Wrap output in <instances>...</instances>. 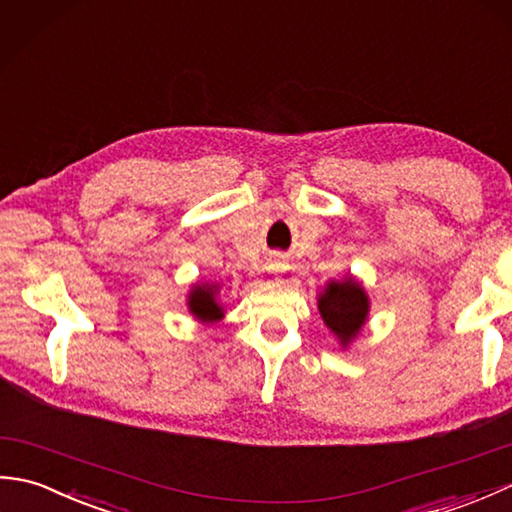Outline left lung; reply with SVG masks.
Instances as JSON below:
<instances>
[{
	"mask_svg": "<svg viewBox=\"0 0 512 512\" xmlns=\"http://www.w3.org/2000/svg\"><path fill=\"white\" fill-rule=\"evenodd\" d=\"M323 323L336 334L343 347L350 345L367 321L369 297L354 277L330 281L319 295Z\"/></svg>",
	"mask_w": 512,
	"mask_h": 512,
	"instance_id": "1",
	"label": "left lung"
}]
</instances>
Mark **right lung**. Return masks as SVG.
<instances>
[{
  "instance_id": "add662e5",
  "label": "right lung",
  "mask_w": 512,
  "mask_h": 512,
  "mask_svg": "<svg viewBox=\"0 0 512 512\" xmlns=\"http://www.w3.org/2000/svg\"><path fill=\"white\" fill-rule=\"evenodd\" d=\"M217 286L195 284L189 292V312L202 323H217L224 317V308L217 303Z\"/></svg>"
}]
</instances>
